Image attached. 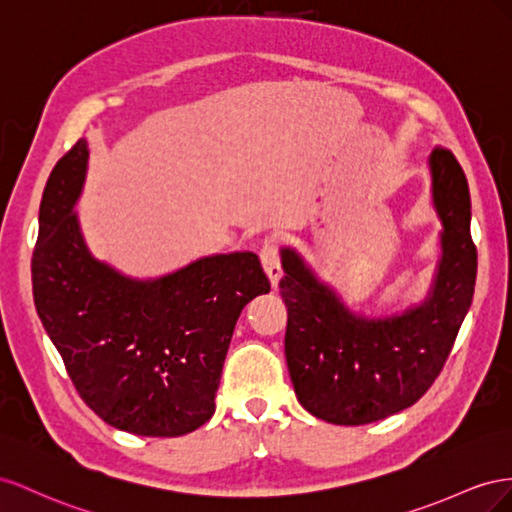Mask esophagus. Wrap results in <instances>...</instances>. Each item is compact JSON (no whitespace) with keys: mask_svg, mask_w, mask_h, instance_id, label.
<instances>
[{"mask_svg":"<svg viewBox=\"0 0 512 512\" xmlns=\"http://www.w3.org/2000/svg\"><path fill=\"white\" fill-rule=\"evenodd\" d=\"M259 259H261V266H264V270L268 274L272 287L279 285L281 276H283V268H281L279 242H276V238L264 240V244H261V248H259Z\"/></svg>","mask_w":512,"mask_h":512,"instance_id":"34e87169","label":"esophagus"}]
</instances>
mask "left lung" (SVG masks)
Masks as SVG:
<instances>
[{"label":"left lung","mask_w":512,"mask_h":512,"mask_svg":"<svg viewBox=\"0 0 512 512\" xmlns=\"http://www.w3.org/2000/svg\"><path fill=\"white\" fill-rule=\"evenodd\" d=\"M429 165L444 253L431 296L418 309L354 317L296 251H281L291 384L304 410L332 425H369L414 405L442 373L472 304L478 264L470 188L448 148L437 145Z\"/></svg>","instance_id":"obj_1"}]
</instances>
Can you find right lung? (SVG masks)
<instances>
[{
    "label": "right lung",
    "mask_w": 512,
    "mask_h": 512,
    "mask_svg": "<svg viewBox=\"0 0 512 512\" xmlns=\"http://www.w3.org/2000/svg\"><path fill=\"white\" fill-rule=\"evenodd\" d=\"M85 169L79 139L42 193L32 255L38 317L79 397L107 425L186 435L212 418L233 328L270 281L255 253L206 257L145 283L100 264L72 212Z\"/></svg>",
    "instance_id": "1"
}]
</instances>
